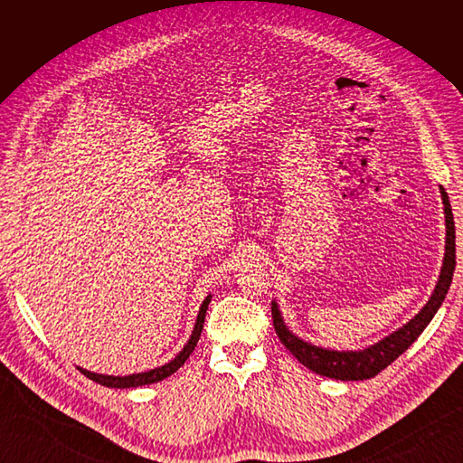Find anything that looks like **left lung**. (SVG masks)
Returning a JSON list of instances; mask_svg holds the SVG:
<instances>
[{
    "label": "left lung",
    "mask_w": 463,
    "mask_h": 463,
    "mask_svg": "<svg viewBox=\"0 0 463 463\" xmlns=\"http://www.w3.org/2000/svg\"><path fill=\"white\" fill-rule=\"evenodd\" d=\"M440 197L444 204V220H446V245H444V260L439 282L434 286V291L430 293L429 301L425 307L419 311L410 322L386 338L378 340L376 344L357 349V352H338V349H326L315 345L311 342L301 340L299 335L293 334L284 322L282 311L276 303L272 301V320L274 328L279 342H282L291 355L296 357L301 365L311 369L313 373L320 376L335 378V381H367V378L376 376L381 371H384L392 361H396L405 349H408L421 334L432 317L437 315L440 305L446 298L448 289L452 284V276L456 269V228H454V216L450 201H448L446 191L440 187Z\"/></svg>",
    "instance_id": "1"
}]
</instances>
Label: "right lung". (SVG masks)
<instances>
[{
    "instance_id": "right-lung-1",
    "label": "right lung",
    "mask_w": 463,
    "mask_h": 463,
    "mask_svg": "<svg viewBox=\"0 0 463 463\" xmlns=\"http://www.w3.org/2000/svg\"><path fill=\"white\" fill-rule=\"evenodd\" d=\"M210 299H213V296H208L201 309H199V315H197V322H194V328H193V334L191 338L187 340V344L184 345V349L172 359L167 361L165 365L162 367H156V369H150L146 373H135V374H128V376H114V374H98V373H90L87 369H80L79 371L85 374L87 378H90V381L102 384V386H108V388H138V386H145V384H154V383H160L164 381V378H167L170 374H174L184 363L189 359V355L193 354L194 345H197L199 338H201V332H203V325H204V317H206V309H208V303Z\"/></svg>"
}]
</instances>
